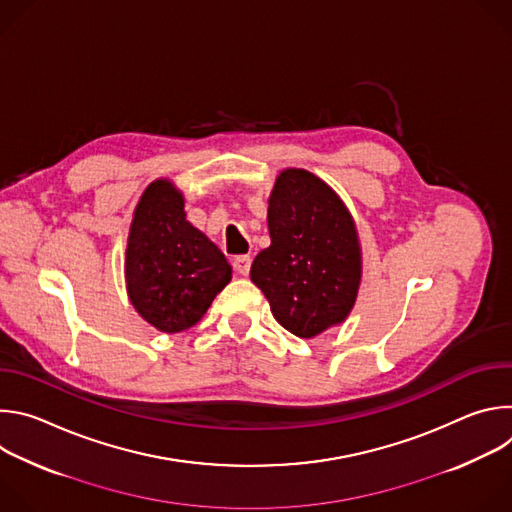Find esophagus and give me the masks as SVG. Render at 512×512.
<instances>
[{"label": "esophagus", "instance_id": "esophagus-1", "mask_svg": "<svg viewBox=\"0 0 512 512\" xmlns=\"http://www.w3.org/2000/svg\"><path fill=\"white\" fill-rule=\"evenodd\" d=\"M235 271L241 273V275H247L251 271V257L249 255H239L235 257Z\"/></svg>", "mask_w": 512, "mask_h": 512}]
</instances>
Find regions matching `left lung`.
<instances>
[{
	"label": "left lung",
	"instance_id": "left-lung-1",
	"mask_svg": "<svg viewBox=\"0 0 512 512\" xmlns=\"http://www.w3.org/2000/svg\"><path fill=\"white\" fill-rule=\"evenodd\" d=\"M271 245L251 265L273 318L291 334L314 338L342 324L358 294L362 257L340 196L302 168L283 170L269 196Z\"/></svg>",
	"mask_w": 512,
	"mask_h": 512
}]
</instances>
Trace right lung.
I'll use <instances>...</instances> for the list:
<instances>
[{
  "mask_svg": "<svg viewBox=\"0 0 512 512\" xmlns=\"http://www.w3.org/2000/svg\"><path fill=\"white\" fill-rule=\"evenodd\" d=\"M231 277L223 251L186 221L182 192L166 178L145 188L125 251L127 296L137 314L166 334L188 330Z\"/></svg>",
  "mask_w": 512,
  "mask_h": 512,
  "instance_id": "obj_1",
  "label": "right lung"
}]
</instances>
